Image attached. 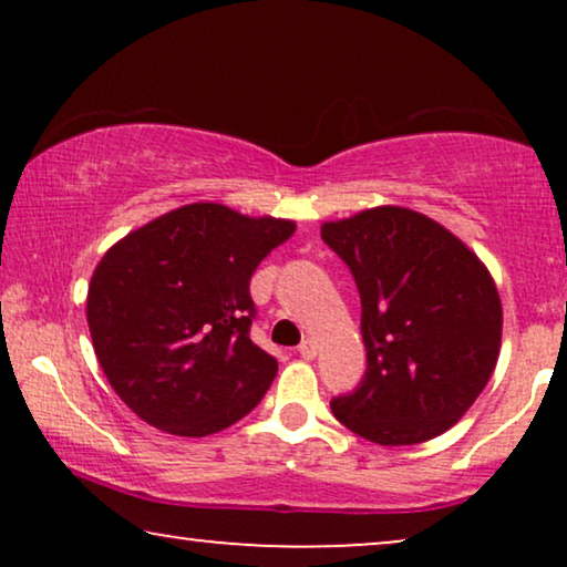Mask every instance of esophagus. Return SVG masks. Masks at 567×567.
Here are the masks:
<instances>
[{
  "instance_id": "34e87169",
  "label": "esophagus",
  "mask_w": 567,
  "mask_h": 567,
  "mask_svg": "<svg viewBox=\"0 0 567 567\" xmlns=\"http://www.w3.org/2000/svg\"><path fill=\"white\" fill-rule=\"evenodd\" d=\"M299 355H301V359H307V361H312L315 359V355H317V343H315V340H301V343H299Z\"/></svg>"
}]
</instances>
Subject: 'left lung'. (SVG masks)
Instances as JSON below:
<instances>
[{
    "label": "left lung",
    "mask_w": 567,
    "mask_h": 567,
    "mask_svg": "<svg viewBox=\"0 0 567 567\" xmlns=\"http://www.w3.org/2000/svg\"><path fill=\"white\" fill-rule=\"evenodd\" d=\"M322 243L361 297L367 371L330 408L382 446L421 444L460 421L501 351L503 309L491 274L429 216L379 206L322 224Z\"/></svg>",
    "instance_id": "1"
}]
</instances>
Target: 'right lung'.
Wrapping results in <instances>:
<instances>
[{
  "label": "right lung",
  "mask_w": 567,
  "mask_h": 567,
  "mask_svg": "<svg viewBox=\"0 0 567 567\" xmlns=\"http://www.w3.org/2000/svg\"><path fill=\"white\" fill-rule=\"evenodd\" d=\"M293 221L190 204L103 255L87 293L97 361L154 429L208 436L262 400L278 361L250 340V278Z\"/></svg>",
  "instance_id": "right-lung-1"
}]
</instances>
